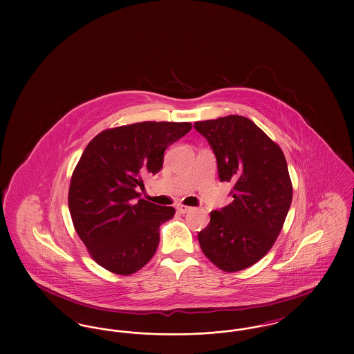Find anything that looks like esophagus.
<instances>
[{"label":"esophagus","instance_id":"obj_1","mask_svg":"<svg viewBox=\"0 0 354 354\" xmlns=\"http://www.w3.org/2000/svg\"><path fill=\"white\" fill-rule=\"evenodd\" d=\"M176 209H178V212H180V214H187L188 211H191V209H192V207H188V205L179 204V205L176 207Z\"/></svg>","mask_w":354,"mask_h":354}]
</instances>
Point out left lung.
Returning a JSON list of instances; mask_svg holds the SVG:
<instances>
[{
  "mask_svg": "<svg viewBox=\"0 0 354 354\" xmlns=\"http://www.w3.org/2000/svg\"><path fill=\"white\" fill-rule=\"evenodd\" d=\"M194 127L214 150L220 180L234 185V202L212 211L199 232L201 248L224 272L245 270L267 254L284 225L293 191L286 156L245 117L201 120Z\"/></svg>",
  "mask_w": 354,
  "mask_h": 354,
  "instance_id": "obj_1",
  "label": "left lung"
}]
</instances>
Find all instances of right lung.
<instances>
[{
	"label": "right lung",
	"mask_w": 354,
	"mask_h": 354,
	"mask_svg": "<svg viewBox=\"0 0 354 354\" xmlns=\"http://www.w3.org/2000/svg\"><path fill=\"white\" fill-rule=\"evenodd\" d=\"M191 129L189 122H140L104 130L84 149L71 176L68 209L104 270L127 276L151 260L159 227L175 208L138 199L136 188L145 175L162 169L166 149Z\"/></svg>",
	"instance_id": "1"
}]
</instances>
